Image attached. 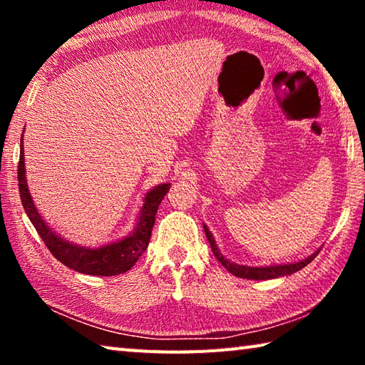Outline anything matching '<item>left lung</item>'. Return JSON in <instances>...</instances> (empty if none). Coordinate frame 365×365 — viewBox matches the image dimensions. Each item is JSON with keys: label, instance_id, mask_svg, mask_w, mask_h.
<instances>
[{"label": "left lung", "instance_id": "1", "mask_svg": "<svg viewBox=\"0 0 365 365\" xmlns=\"http://www.w3.org/2000/svg\"><path fill=\"white\" fill-rule=\"evenodd\" d=\"M205 232H206V237H207V242L211 245V250L214 252V256L219 259V262L224 265V267L230 272V274L240 277V279H248V280H270V279H277V277H283V275H292L294 272L301 270L302 267H306V265L312 261L314 257L319 255L317 250L314 255L307 256L306 259H302V261L298 262H293V264H277V265H265V267H250V265H240V264H235L230 262L228 259H225L224 256L220 255V251L217 248V245H215V240L212 237V233L209 232V228L205 225Z\"/></svg>", "mask_w": 365, "mask_h": 365}]
</instances>
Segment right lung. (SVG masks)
<instances>
[{
    "instance_id": "1",
    "label": "right lung",
    "mask_w": 365,
    "mask_h": 365,
    "mask_svg": "<svg viewBox=\"0 0 365 365\" xmlns=\"http://www.w3.org/2000/svg\"><path fill=\"white\" fill-rule=\"evenodd\" d=\"M22 140L24 135L21 141ZM17 180H19L21 201L24 209H26V214L29 215L30 222L36 228V232H38L43 242L48 246V250L51 251V255L59 262H63L72 270L80 272V274L101 277L119 275L133 267V264L138 261V257L148 248L154 220H156L158 207L170 188V183H160L158 187L148 191L145 195L143 206L140 209L137 225H135L133 232L128 237L119 240V242L100 246V248H86V246L73 245L63 237H59L56 232H53L49 228L45 219L36 211L32 196L29 193L22 143L19 165H17Z\"/></svg>"
}]
</instances>
